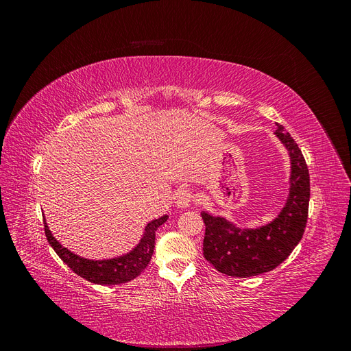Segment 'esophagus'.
<instances>
[{"instance_id":"34e87169","label":"esophagus","mask_w":351,"mask_h":351,"mask_svg":"<svg viewBox=\"0 0 351 351\" xmlns=\"http://www.w3.org/2000/svg\"><path fill=\"white\" fill-rule=\"evenodd\" d=\"M193 199H195L193 193L189 192V190H186V192H182V193L178 195V197H177V208H180V209L189 208L190 205H192Z\"/></svg>"}]
</instances>
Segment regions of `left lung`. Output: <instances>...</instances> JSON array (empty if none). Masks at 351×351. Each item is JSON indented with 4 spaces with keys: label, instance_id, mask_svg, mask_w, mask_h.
Here are the masks:
<instances>
[{
    "label": "left lung",
    "instance_id": "left-lung-1",
    "mask_svg": "<svg viewBox=\"0 0 351 351\" xmlns=\"http://www.w3.org/2000/svg\"><path fill=\"white\" fill-rule=\"evenodd\" d=\"M274 134L290 159L289 196L280 214L265 226L241 228L224 217L200 212L206 227L204 256L217 271L230 277L247 278L272 271L290 256L303 237L311 197L309 171L290 133L277 124Z\"/></svg>",
    "mask_w": 351,
    "mask_h": 351
}]
</instances>
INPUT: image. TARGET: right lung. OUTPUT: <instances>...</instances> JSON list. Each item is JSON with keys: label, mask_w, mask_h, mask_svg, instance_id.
<instances>
[{"label": "right lung", "mask_w": 351, "mask_h": 351, "mask_svg": "<svg viewBox=\"0 0 351 351\" xmlns=\"http://www.w3.org/2000/svg\"><path fill=\"white\" fill-rule=\"evenodd\" d=\"M167 219L168 215L165 214L162 217L152 219L151 222H147L142 239L130 252L121 254V256L101 261L86 259L79 256L76 253H73L52 236L47 221H44V224L45 236L48 239V243L51 244V247L56 250L61 261L64 262L73 272H76L82 278L88 280L93 284L115 285L129 282L145 271L147 263L152 259V253L155 249V231L158 230V227H161Z\"/></svg>", "instance_id": "right-lung-1"}]
</instances>
